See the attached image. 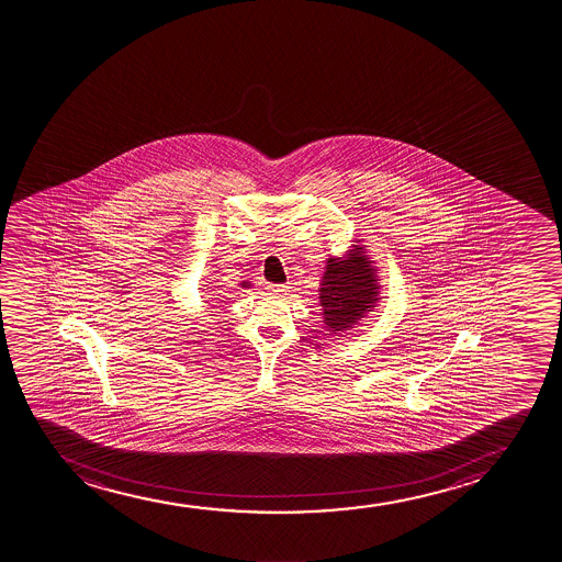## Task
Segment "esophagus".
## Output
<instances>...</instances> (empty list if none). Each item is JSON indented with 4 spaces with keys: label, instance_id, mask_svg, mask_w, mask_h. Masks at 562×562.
<instances>
[{
    "label": "esophagus",
    "instance_id": "1",
    "mask_svg": "<svg viewBox=\"0 0 562 562\" xmlns=\"http://www.w3.org/2000/svg\"><path fill=\"white\" fill-rule=\"evenodd\" d=\"M289 284H268V291L273 294V296H284V294H289Z\"/></svg>",
    "mask_w": 562,
    "mask_h": 562
}]
</instances>
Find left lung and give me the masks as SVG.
I'll use <instances>...</instances> for the list:
<instances>
[{"label":"left lung","mask_w":562,"mask_h":562,"mask_svg":"<svg viewBox=\"0 0 562 562\" xmlns=\"http://www.w3.org/2000/svg\"><path fill=\"white\" fill-rule=\"evenodd\" d=\"M318 292L324 323L334 334L373 310L379 300V279L363 247L355 246L347 257L328 258Z\"/></svg>","instance_id":"8db88e82"}]
</instances>
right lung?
Masks as SVG:
<instances>
[{
  "label": "right lung",
  "instance_id": "add662e5",
  "mask_svg": "<svg viewBox=\"0 0 562 562\" xmlns=\"http://www.w3.org/2000/svg\"><path fill=\"white\" fill-rule=\"evenodd\" d=\"M241 286H249V284H247V283H241Z\"/></svg>",
  "mask_w": 562,
  "mask_h": 562
}]
</instances>
